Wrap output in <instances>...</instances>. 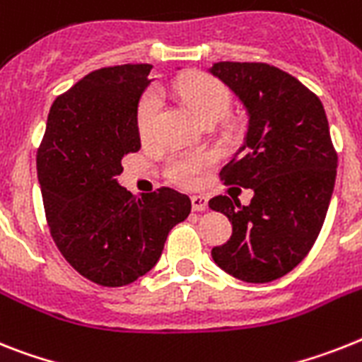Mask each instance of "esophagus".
<instances>
[{"label": "esophagus", "instance_id": "1", "mask_svg": "<svg viewBox=\"0 0 362 362\" xmlns=\"http://www.w3.org/2000/svg\"><path fill=\"white\" fill-rule=\"evenodd\" d=\"M207 198L205 196H192V209L196 213H203L207 211Z\"/></svg>", "mask_w": 362, "mask_h": 362}]
</instances>
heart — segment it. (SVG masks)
<instances>
[{"mask_svg": "<svg viewBox=\"0 0 362 362\" xmlns=\"http://www.w3.org/2000/svg\"><path fill=\"white\" fill-rule=\"evenodd\" d=\"M177 94L198 116L199 120H220L229 112L231 92L223 83L207 74H188L177 81ZM160 115V98L155 90L144 92L136 107V129L140 139L148 140L153 136L155 125ZM209 160L203 157H181L170 164V179L175 183L192 187L198 183L199 174L207 168Z\"/></svg>", "mask_w": 362, "mask_h": 362, "instance_id": "b5f03b06", "label": "heart"}]
</instances>
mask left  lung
<instances>
[{"instance_id": "8db88e82", "label": "left lung", "mask_w": 362, "mask_h": 362, "mask_svg": "<svg viewBox=\"0 0 362 362\" xmlns=\"http://www.w3.org/2000/svg\"><path fill=\"white\" fill-rule=\"evenodd\" d=\"M211 74L247 110L244 144L220 172L226 185L252 188L250 205L216 196L209 207L229 218L231 238L214 262L246 283L294 270L318 238L337 177V151L318 95L264 62H216Z\"/></svg>"}]
</instances>
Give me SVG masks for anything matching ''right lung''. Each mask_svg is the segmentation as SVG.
<instances>
[{
  "label": "right lung",
  "mask_w": 362,
  "mask_h": 362,
  "mask_svg": "<svg viewBox=\"0 0 362 362\" xmlns=\"http://www.w3.org/2000/svg\"><path fill=\"white\" fill-rule=\"evenodd\" d=\"M151 64L90 71L53 101L37 174L53 242L83 277L101 286L136 281L157 264L190 199L163 187L136 198L120 187L124 155L140 149L136 107Z\"/></svg>",
  "instance_id": "obj_1"
}]
</instances>
